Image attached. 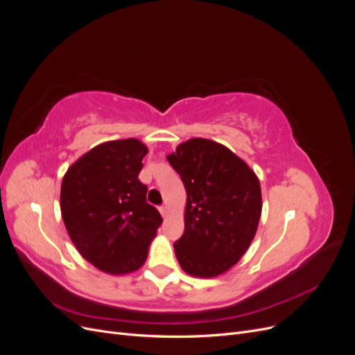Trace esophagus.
Segmentation results:
<instances>
[{
  "label": "esophagus",
  "mask_w": 355,
  "mask_h": 355,
  "mask_svg": "<svg viewBox=\"0 0 355 355\" xmlns=\"http://www.w3.org/2000/svg\"><path fill=\"white\" fill-rule=\"evenodd\" d=\"M159 213H161V216H163V218H167L168 207H167V206H161V207H159Z\"/></svg>",
  "instance_id": "obj_1"
}]
</instances>
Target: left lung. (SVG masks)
Masks as SVG:
<instances>
[{
  "label": "left lung",
  "instance_id": "1",
  "mask_svg": "<svg viewBox=\"0 0 355 355\" xmlns=\"http://www.w3.org/2000/svg\"><path fill=\"white\" fill-rule=\"evenodd\" d=\"M187 189L185 231L173 244L187 274L216 277L247 252L262 211L259 179L227 146L189 139L167 157Z\"/></svg>",
  "mask_w": 355,
  "mask_h": 355
}]
</instances>
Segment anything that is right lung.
<instances>
[{"mask_svg":"<svg viewBox=\"0 0 355 355\" xmlns=\"http://www.w3.org/2000/svg\"><path fill=\"white\" fill-rule=\"evenodd\" d=\"M146 154L137 139L105 142L63 176L60 211L67 231L84 259L103 272L139 270L163 222L137 178Z\"/></svg>","mask_w":355,"mask_h":355,"instance_id":"obj_1","label":"right lung"}]
</instances>
